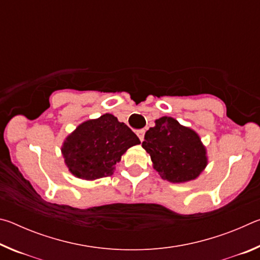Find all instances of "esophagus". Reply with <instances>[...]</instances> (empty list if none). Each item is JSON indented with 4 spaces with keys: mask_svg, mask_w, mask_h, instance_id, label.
Instances as JSON below:
<instances>
[{
    "mask_svg": "<svg viewBox=\"0 0 260 260\" xmlns=\"http://www.w3.org/2000/svg\"><path fill=\"white\" fill-rule=\"evenodd\" d=\"M144 133H146V131H144V129L138 131V136H139V139H140L141 142H142V141L144 140Z\"/></svg>",
    "mask_w": 260,
    "mask_h": 260,
    "instance_id": "1",
    "label": "esophagus"
}]
</instances>
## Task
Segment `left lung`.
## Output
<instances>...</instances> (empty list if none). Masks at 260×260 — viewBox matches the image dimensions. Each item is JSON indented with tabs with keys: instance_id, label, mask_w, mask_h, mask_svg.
Segmentation results:
<instances>
[{
	"instance_id": "1",
	"label": "left lung",
	"mask_w": 260,
	"mask_h": 260,
	"mask_svg": "<svg viewBox=\"0 0 260 260\" xmlns=\"http://www.w3.org/2000/svg\"><path fill=\"white\" fill-rule=\"evenodd\" d=\"M142 147L150 153L160 177L171 182L196 179L206 166L205 148L195 132L171 117L156 120L147 131Z\"/></svg>"
}]
</instances>
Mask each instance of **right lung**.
<instances>
[{"label": "right lung", "mask_w": 260, "mask_h": 260, "mask_svg": "<svg viewBox=\"0 0 260 260\" xmlns=\"http://www.w3.org/2000/svg\"><path fill=\"white\" fill-rule=\"evenodd\" d=\"M139 143L128 126L105 113L78 126L64 142L61 152L72 174L95 180L112 175L122 153Z\"/></svg>", "instance_id": "add662e5"}]
</instances>
